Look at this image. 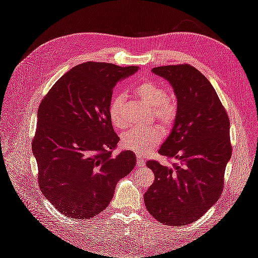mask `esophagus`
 Listing matches in <instances>:
<instances>
[{
	"label": "esophagus",
	"instance_id": "1",
	"mask_svg": "<svg viewBox=\"0 0 258 258\" xmlns=\"http://www.w3.org/2000/svg\"><path fill=\"white\" fill-rule=\"evenodd\" d=\"M137 163H138V166H140V167H142V166H144L145 165V161H144V159H143V157H141V156L140 155H138L137 156Z\"/></svg>",
	"mask_w": 258,
	"mask_h": 258
}]
</instances>
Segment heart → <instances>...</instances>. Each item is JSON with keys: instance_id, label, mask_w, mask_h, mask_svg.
Listing matches in <instances>:
<instances>
[{"instance_id": "b5f03b06", "label": "heart", "mask_w": 258, "mask_h": 258, "mask_svg": "<svg viewBox=\"0 0 258 258\" xmlns=\"http://www.w3.org/2000/svg\"><path fill=\"white\" fill-rule=\"evenodd\" d=\"M135 92L144 103L152 106L156 120L166 128L172 126L177 116V103L174 98L167 95L165 88L155 82L144 81L137 86ZM108 117L115 128L126 126L123 95H115L111 99ZM161 140L162 134L157 127H135L121 135L120 145L128 151L143 155L159 145Z\"/></svg>"}]
</instances>
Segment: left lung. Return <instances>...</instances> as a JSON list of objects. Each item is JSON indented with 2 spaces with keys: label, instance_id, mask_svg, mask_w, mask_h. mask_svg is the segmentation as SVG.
Masks as SVG:
<instances>
[{
  "label": "left lung",
  "instance_id": "8db88e82",
  "mask_svg": "<svg viewBox=\"0 0 258 258\" xmlns=\"http://www.w3.org/2000/svg\"><path fill=\"white\" fill-rule=\"evenodd\" d=\"M173 87L177 116L158 153L172 166L148 160L155 181L144 194L148 212L160 223L183 226L199 220L221 197L231 157L228 115L207 77L189 64L154 68Z\"/></svg>",
  "mask_w": 258,
  "mask_h": 258
}]
</instances>
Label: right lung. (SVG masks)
<instances>
[{
	"label": "right lung",
	"instance_id": "1",
	"mask_svg": "<svg viewBox=\"0 0 258 258\" xmlns=\"http://www.w3.org/2000/svg\"><path fill=\"white\" fill-rule=\"evenodd\" d=\"M139 67L86 62L62 75L37 111L32 151L46 199L71 218H90L110 204L117 182L136 166V156H113L119 138L108 117L117 82Z\"/></svg>",
	"mask_w": 258,
	"mask_h": 258
}]
</instances>
